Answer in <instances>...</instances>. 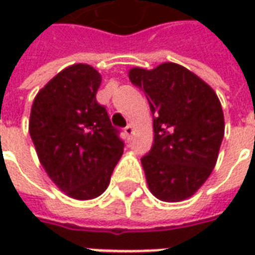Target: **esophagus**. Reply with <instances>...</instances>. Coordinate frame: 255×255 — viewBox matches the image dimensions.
Listing matches in <instances>:
<instances>
[{"label": "esophagus", "mask_w": 255, "mask_h": 255, "mask_svg": "<svg viewBox=\"0 0 255 255\" xmlns=\"http://www.w3.org/2000/svg\"><path fill=\"white\" fill-rule=\"evenodd\" d=\"M124 132H126V135H127L128 139L131 138V136L133 135V124H131V123H129L127 127L124 128Z\"/></svg>", "instance_id": "34e87169"}]
</instances>
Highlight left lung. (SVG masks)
I'll list each match as a JSON object with an SVG mask.
<instances>
[{"label":"left lung","instance_id":"left-lung-1","mask_svg":"<svg viewBox=\"0 0 255 255\" xmlns=\"http://www.w3.org/2000/svg\"><path fill=\"white\" fill-rule=\"evenodd\" d=\"M149 101L154 142L142 158L150 192L164 202L191 198L213 171L224 138V113L216 91L190 69L162 63L128 71Z\"/></svg>","mask_w":255,"mask_h":255}]
</instances>
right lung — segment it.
Segmentation results:
<instances>
[{
    "label": "right lung",
    "mask_w": 255,
    "mask_h": 255,
    "mask_svg": "<svg viewBox=\"0 0 255 255\" xmlns=\"http://www.w3.org/2000/svg\"><path fill=\"white\" fill-rule=\"evenodd\" d=\"M102 76L73 64L50 79L34 98L28 131L38 160L68 197L89 201L105 191L123 154V142L95 94Z\"/></svg>",
    "instance_id": "1"
}]
</instances>
